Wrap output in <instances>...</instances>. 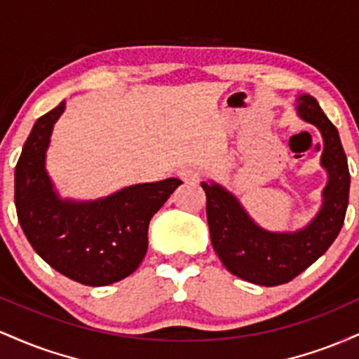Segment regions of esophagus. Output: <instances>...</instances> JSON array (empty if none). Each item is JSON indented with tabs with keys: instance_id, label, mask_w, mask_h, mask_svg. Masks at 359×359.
Masks as SVG:
<instances>
[{
	"instance_id": "esophagus-1",
	"label": "esophagus",
	"mask_w": 359,
	"mask_h": 359,
	"mask_svg": "<svg viewBox=\"0 0 359 359\" xmlns=\"http://www.w3.org/2000/svg\"><path fill=\"white\" fill-rule=\"evenodd\" d=\"M179 177L184 180L185 184H196V182H199L201 174H199V170H196V168H182V170L179 172Z\"/></svg>"
}]
</instances>
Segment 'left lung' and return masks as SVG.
<instances>
[{
  "label": "left lung",
  "instance_id": "8db88e82",
  "mask_svg": "<svg viewBox=\"0 0 359 359\" xmlns=\"http://www.w3.org/2000/svg\"><path fill=\"white\" fill-rule=\"evenodd\" d=\"M297 113L304 121L319 128L324 140L320 165L327 172L323 205L304 229L295 233H271L243 209L231 192L217 184L203 182L209 233L214 251L233 275L263 287L290 282L323 257L344 224L349 201L348 158L337 128L329 121L316 97L299 96Z\"/></svg>",
  "mask_w": 359,
  "mask_h": 359
}]
</instances>
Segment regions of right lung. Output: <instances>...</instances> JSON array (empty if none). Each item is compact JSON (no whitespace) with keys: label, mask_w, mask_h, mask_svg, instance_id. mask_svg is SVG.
I'll return each mask as SVG.
<instances>
[{"label":"right lung","mask_w":359,"mask_h":359,"mask_svg":"<svg viewBox=\"0 0 359 359\" xmlns=\"http://www.w3.org/2000/svg\"><path fill=\"white\" fill-rule=\"evenodd\" d=\"M65 102L36 119L15 168L20 226L39 257L82 285L102 287L138 269L148 248V224L182 180L137 184L104 199L62 201L45 170L53 125Z\"/></svg>","instance_id":"1"}]
</instances>
